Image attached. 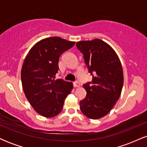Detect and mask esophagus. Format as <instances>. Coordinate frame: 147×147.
<instances>
[{
	"mask_svg": "<svg viewBox=\"0 0 147 147\" xmlns=\"http://www.w3.org/2000/svg\"><path fill=\"white\" fill-rule=\"evenodd\" d=\"M74 86L77 88V87H80L81 86V84L79 83V82H74Z\"/></svg>",
	"mask_w": 147,
	"mask_h": 147,
	"instance_id": "esophagus-1",
	"label": "esophagus"
}]
</instances>
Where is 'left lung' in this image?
<instances>
[{"mask_svg": "<svg viewBox=\"0 0 147 147\" xmlns=\"http://www.w3.org/2000/svg\"><path fill=\"white\" fill-rule=\"evenodd\" d=\"M76 45L84 55L89 72L93 73L92 82L83 86L87 93L79 102L80 109L87 117L99 119L110 112L120 97L124 84L122 63L113 48L99 38L78 41Z\"/></svg>", "mask_w": 147, "mask_h": 147, "instance_id": "1", "label": "left lung"}]
</instances>
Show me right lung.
I'll use <instances>...</instances> for the list:
<instances>
[{
  "instance_id": "obj_1",
  "label": "right lung",
  "mask_w": 147,
  "mask_h": 147,
  "mask_svg": "<svg viewBox=\"0 0 147 147\" xmlns=\"http://www.w3.org/2000/svg\"><path fill=\"white\" fill-rule=\"evenodd\" d=\"M75 43L58 36L48 37L35 43L25 57L21 73L22 86L30 104L41 116L57 115L73 88L72 82L55 78L59 70V58Z\"/></svg>"
}]
</instances>
